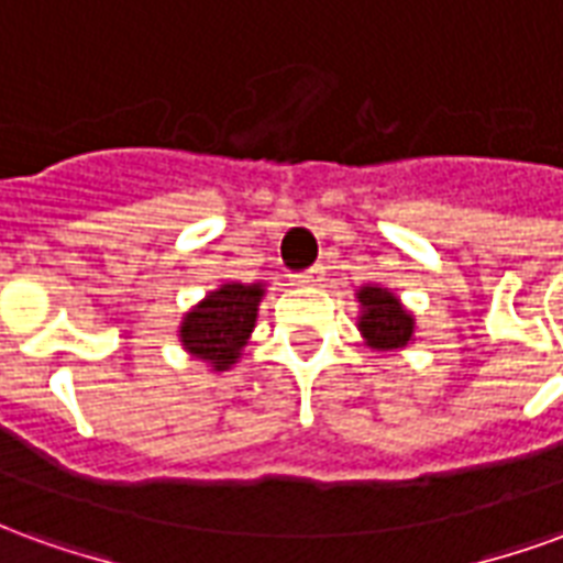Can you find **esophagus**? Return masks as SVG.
Here are the masks:
<instances>
[{
  "mask_svg": "<svg viewBox=\"0 0 563 563\" xmlns=\"http://www.w3.org/2000/svg\"><path fill=\"white\" fill-rule=\"evenodd\" d=\"M322 280H325V268H322V265H317V268H310L307 274H301V283H305V286H319Z\"/></svg>",
  "mask_w": 563,
  "mask_h": 563,
  "instance_id": "obj_1",
  "label": "esophagus"
}]
</instances>
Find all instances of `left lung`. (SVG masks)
Masks as SVG:
<instances>
[{
    "label": "left lung",
    "instance_id": "left-lung-1",
    "mask_svg": "<svg viewBox=\"0 0 563 563\" xmlns=\"http://www.w3.org/2000/svg\"><path fill=\"white\" fill-rule=\"evenodd\" d=\"M358 298V334L367 350L383 355L404 353L416 341V317L407 310L401 295L379 283H365L355 289Z\"/></svg>",
    "mask_w": 563,
    "mask_h": 563
}]
</instances>
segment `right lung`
<instances>
[{
	"instance_id": "right-lung-1",
	"label": "right lung",
	"mask_w": 563,
	"mask_h": 563,
	"mask_svg": "<svg viewBox=\"0 0 563 563\" xmlns=\"http://www.w3.org/2000/svg\"><path fill=\"white\" fill-rule=\"evenodd\" d=\"M265 289L268 283L262 280H225L217 289H210L198 305L186 310L177 325V341L186 355L201 362L210 374L232 371L241 362L250 334L256 329Z\"/></svg>"
}]
</instances>
